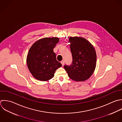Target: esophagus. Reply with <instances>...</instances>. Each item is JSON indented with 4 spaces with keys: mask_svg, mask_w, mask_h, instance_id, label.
I'll list each match as a JSON object with an SVG mask.
<instances>
[{
    "mask_svg": "<svg viewBox=\"0 0 122 122\" xmlns=\"http://www.w3.org/2000/svg\"><path fill=\"white\" fill-rule=\"evenodd\" d=\"M61 63L62 64V66H63L64 65V64H65V61H64V60H62L61 62Z\"/></svg>",
    "mask_w": 122,
    "mask_h": 122,
    "instance_id": "34e87169",
    "label": "esophagus"
}]
</instances>
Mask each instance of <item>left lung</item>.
I'll return each mask as SVG.
<instances>
[{
	"label": "left lung",
	"mask_w": 122,
	"mask_h": 122,
	"mask_svg": "<svg viewBox=\"0 0 122 122\" xmlns=\"http://www.w3.org/2000/svg\"><path fill=\"white\" fill-rule=\"evenodd\" d=\"M70 47L72 56V63L65 65L68 76L76 81L88 79L95 71L97 54L91 44L81 37H70Z\"/></svg>",
	"instance_id": "1"
}]
</instances>
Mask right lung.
I'll list each match as a JSON object with an SVG mask.
<instances>
[{
    "label": "right lung",
    "instance_id": "right-lung-1",
    "mask_svg": "<svg viewBox=\"0 0 122 122\" xmlns=\"http://www.w3.org/2000/svg\"><path fill=\"white\" fill-rule=\"evenodd\" d=\"M58 42L57 37L44 38L36 42L30 48L26 63L29 70L36 79L45 81L51 79L56 70L62 66L53 51Z\"/></svg>",
    "mask_w": 122,
    "mask_h": 122
}]
</instances>
